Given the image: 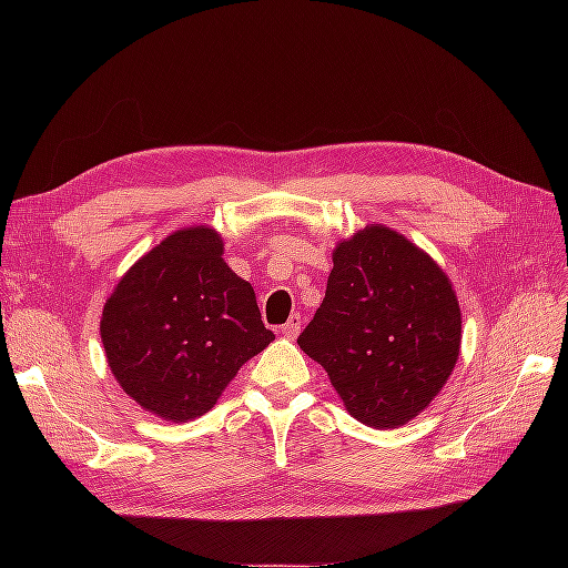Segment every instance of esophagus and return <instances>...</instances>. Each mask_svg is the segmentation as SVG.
<instances>
[{
  "label": "esophagus",
  "mask_w": 568,
  "mask_h": 568,
  "mask_svg": "<svg viewBox=\"0 0 568 568\" xmlns=\"http://www.w3.org/2000/svg\"><path fill=\"white\" fill-rule=\"evenodd\" d=\"M298 332H301V315H291L288 322L282 326V334L286 338H296Z\"/></svg>",
  "instance_id": "1"
}]
</instances>
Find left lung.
Listing matches in <instances>:
<instances>
[{"label":"left lung","instance_id":"left-lung-1","mask_svg":"<svg viewBox=\"0 0 568 568\" xmlns=\"http://www.w3.org/2000/svg\"><path fill=\"white\" fill-rule=\"evenodd\" d=\"M459 341L448 274L403 234L367 225L334 248L324 301L298 346L357 422L398 428L448 382Z\"/></svg>","mask_w":568,"mask_h":568}]
</instances>
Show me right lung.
I'll return each mask as SVG.
<instances>
[{
    "mask_svg": "<svg viewBox=\"0 0 568 568\" xmlns=\"http://www.w3.org/2000/svg\"><path fill=\"white\" fill-rule=\"evenodd\" d=\"M222 248L205 225L173 232L120 277L101 313L115 382L165 422L205 415L239 367L274 341L253 286Z\"/></svg>",
    "mask_w": 568,
    "mask_h": 568,
    "instance_id": "obj_1",
    "label": "right lung"
}]
</instances>
